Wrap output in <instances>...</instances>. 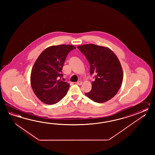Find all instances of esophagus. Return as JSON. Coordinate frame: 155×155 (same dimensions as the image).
Masks as SVG:
<instances>
[{"instance_id":"esophagus-1","label":"esophagus","mask_w":155,"mask_h":155,"mask_svg":"<svg viewBox=\"0 0 155 155\" xmlns=\"http://www.w3.org/2000/svg\"><path fill=\"white\" fill-rule=\"evenodd\" d=\"M76 84H77V85H80L82 84V81H78V82H76Z\"/></svg>"}]
</instances>
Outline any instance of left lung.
<instances>
[{"label": "left lung", "instance_id": "8db88e82", "mask_svg": "<svg viewBox=\"0 0 155 155\" xmlns=\"http://www.w3.org/2000/svg\"><path fill=\"white\" fill-rule=\"evenodd\" d=\"M78 48L86 57L90 74L95 78L91 90L85 94L96 102L109 101L117 93L123 80L122 66L118 58L105 46L85 44Z\"/></svg>", "mask_w": 155, "mask_h": 155}]
</instances>
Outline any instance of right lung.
<instances>
[{"mask_svg": "<svg viewBox=\"0 0 155 155\" xmlns=\"http://www.w3.org/2000/svg\"><path fill=\"white\" fill-rule=\"evenodd\" d=\"M76 49L71 45L49 46L38 56L30 75L33 91L41 102L53 105L66 95L69 84L59 79L68 53Z\"/></svg>", "mask_w": 155, "mask_h": 155, "instance_id": "right-lung-1", "label": "right lung"}]
</instances>
